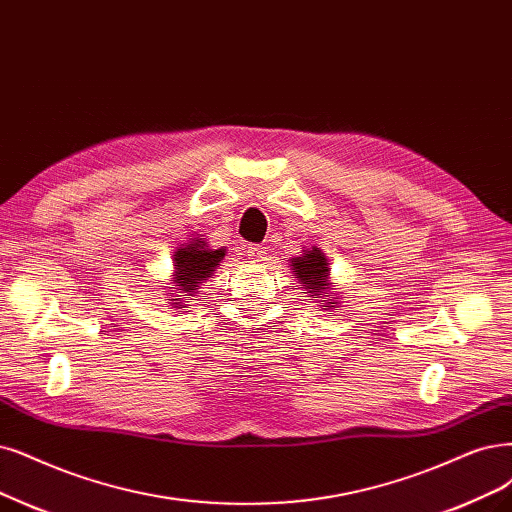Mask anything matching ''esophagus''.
Instances as JSON below:
<instances>
[{
	"label": "esophagus",
	"instance_id": "obj_1",
	"mask_svg": "<svg viewBox=\"0 0 512 512\" xmlns=\"http://www.w3.org/2000/svg\"><path fill=\"white\" fill-rule=\"evenodd\" d=\"M246 257H249L253 263H261V261H266L268 253H266V249H263V246L249 244V246H246Z\"/></svg>",
	"mask_w": 512,
	"mask_h": 512
}]
</instances>
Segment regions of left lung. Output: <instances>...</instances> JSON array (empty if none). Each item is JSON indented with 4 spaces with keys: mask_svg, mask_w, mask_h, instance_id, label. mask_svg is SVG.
Returning <instances> with one entry per match:
<instances>
[{
    "mask_svg": "<svg viewBox=\"0 0 512 512\" xmlns=\"http://www.w3.org/2000/svg\"><path fill=\"white\" fill-rule=\"evenodd\" d=\"M291 270L293 276L299 280V289H304L310 297H320L318 301L323 304V310H335L339 304V295L333 293L331 289L335 287V282H331V268L325 253L320 249H306L299 257H293L291 261Z\"/></svg>",
    "mask_w": 512,
    "mask_h": 512,
    "instance_id": "left-lung-1",
    "label": "left lung"
}]
</instances>
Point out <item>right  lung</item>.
<instances>
[{
  "label": "right lung",
  "instance_id": "add662e5",
  "mask_svg": "<svg viewBox=\"0 0 512 512\" xmlns=\"http://www.w3.org/2000/svg\"><path fill=\"white\" fill-rule=\"evenodd\" d=\"M225 257V249H213L204 238H189L173 255V282L166 293L173 308H185V297H194L204 280L211 278Z\"/></svg>",
  "mask_w": 512,
  "mask_h": 512
}]
</instances>
